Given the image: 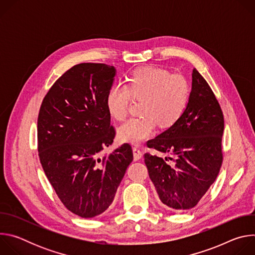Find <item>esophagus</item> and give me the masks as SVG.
<instances>
[{
	"mask_svg": "<svg viewBox=\"0 0 255 255\" xmlns=\"http://www.w3.org/2000/svg\"><path fill=\"white\" fill-rule=\"evenodd\" d=\"M133 157H134V160H139L142 157V152L137 146L133 147Z\"/></svg>",
	"mask_w": 255,
	"mask_h": 255,
	"instance_id": "esophagus-1",
	"label": "esophagus"
}]
</instances>
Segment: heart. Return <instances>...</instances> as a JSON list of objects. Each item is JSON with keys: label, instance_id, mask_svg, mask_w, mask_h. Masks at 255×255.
I'll return each instance as SVG.
<instances>
[{"label": "heart", "instance_id": "b5f03b06", "mask_svg": "<svg viewBox=\"0 0 255 255\" xmlns=\"http://www.w3.org/2000/svg\"><path fill=\"white\" fill-rule=\"evenodd\" d=\"M190 92V84L184 76L170 75L159 67L143 66L132 72L127 86L118 83L110 87L106 107L113 118L122 120L128 114L131 96L143 99V115L129 118L117 130L122 142L138 144L154 134L157 122L168 127L180 118L188 105Z\"/></svg>", "mask_w": 255, "mask_h": 255}]
</instances>
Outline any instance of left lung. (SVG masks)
<instances>
[{
    "label": "left lung",
    "instance_id": "left-lung-1",
    "mask_svg": "<svg viewBox=\"0 0 255 255\" xmlns=\"http://www.w3.org/2000/svg\"><path fill=\"white\" fill-rule=\"evenodd\" d=\"M192 77V91L183 115L147 142L149 148L173 154L174 164H167V157L164 160L150 153L144 154L162 207L177 213L199 203L213 185L223 161L224 117L221 107L196 68Z\"/></svg>",
    "mask_w": 255,
    "mask_h": 255
}]
</instances>
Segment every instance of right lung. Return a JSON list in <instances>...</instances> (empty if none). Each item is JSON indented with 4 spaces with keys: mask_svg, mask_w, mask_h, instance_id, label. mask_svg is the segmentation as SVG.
I'll return each instance as SVG.
<instances>
[{
    "mask_svg": "<svg viewBox=\"0 0 255 255\" xmlns=\"http://www.w3.org/2000/svg\"><path fill=\"white\" fill-rule=\"evenodd\" d=\"M116 69L105 63H80L53 84L37 120L38 155L64 207L82 218L105 212L133 160L124 143L99 157L116 135L106 107Z\"/></svg>",
    "mask_w": 255,
    "mask_h": 255,
    "instance_id": "1",
    "label": "right lung"
}]
</instances>
